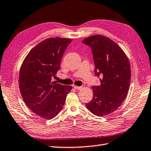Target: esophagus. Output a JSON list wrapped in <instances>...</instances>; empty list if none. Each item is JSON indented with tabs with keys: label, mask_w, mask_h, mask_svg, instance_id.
Returning <instances> with one entry per match:
<instances>
[{
	"label": "esophagus",
	"mask_w": 151,
	"mask_h": 151,
	"mask_svg": "<svg viewBox=\"0 0 151 151\" xmlns=\"http://www.w3.org/2000/svg\"><path fill=\"white\" fill-rule=\"evenodd\" d=\"M73 88H75V89H76V90H81V89H82V86H76V85H74L73 86Z\"/></svg>",
	"instance_id": "esophagus-1"
}]
</instances>
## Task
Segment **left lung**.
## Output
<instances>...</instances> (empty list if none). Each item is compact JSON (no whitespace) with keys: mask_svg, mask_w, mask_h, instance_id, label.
Listing matches in <instances>:
<instances>
[{"mask_svg":"<svg viewBox=\"0 0 151 151\" xmlns=\"http://www.w3.org/2000/svg\"><path fill=\"white\" fill-rule=\"evenodd\" d=\"M83 43L92 50L95 75L102 76L100 85L92 87V100L86 107L95 115H108L116 111L127 96L131 76L129 61L121 47L105 36H91Z\"/></svg>","mask_w":151,"mask_h":151,"instance_id":"8db88e82","label":"left lung"}]
</instances>
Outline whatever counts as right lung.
Segmentation results:
<instances>
[{"instance_id":"obj_1","label":"right lung","mask_w":151,"mask_h":151,"mask_svg":"<svg viewBox=\"0 0 151 151\" xmlns=\"http://www.w3.org/2000/svg\"><path fill=\"white\" fill-rule=\"evenodd\" d=\"M72 41L60 37L44 40L29 51L21 65L18 83L22 97L28 108L42 119H52L61 111L72 88L52 81Z\"/></svg>"}]
</instances>
